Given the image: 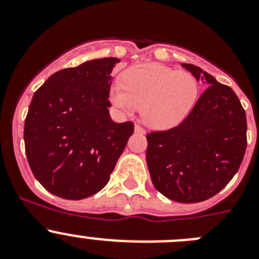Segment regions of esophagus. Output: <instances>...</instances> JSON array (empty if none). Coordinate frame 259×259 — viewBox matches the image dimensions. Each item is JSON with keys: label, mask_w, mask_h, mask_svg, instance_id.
I'll list each match as a JSON object with an SVG mask.
<instances>
[{"label": "esophagus", "mask_w": 259, "mask_h": 259, "mask_svg": "<svg viewBox=\"0 0 259 259\" xmlns=\"http://www.w3.org/2000/svg\"><path fill=\"white\" fill-rule=\"evenodd\" d=\"M135 132H137V134H145V130H144L141 125L136 124V125H135Z\"/></svg>", "instance_id": "esophagus-1"}]
</instances>
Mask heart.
<instances>
[{
	"label": "heart",
	"mask_w": 259,
	"mask_h": 259,
	"mask_svg": "<svg viewBox=\"0 0 259 259\" xmlns=\"http://www.w3.org/2000/svg\"><path fill=\"white\" fill-rule=\"evenodd\" d=\"M198 96L197 79L188 71H175L159 63H141L128 68L122 84L110 89L118 109L131 113L141 108L143 119L154 128L179 124Z\"/></svg>",
	"instance_id": "b5f03b06"
}]
</instances>
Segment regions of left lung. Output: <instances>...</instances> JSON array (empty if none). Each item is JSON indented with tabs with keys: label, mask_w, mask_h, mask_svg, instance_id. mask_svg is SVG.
Masks as SVG:
<instances>
[{
	"label": "left lung",
	"mask_w": 259,
	"mask_h": 259,
	"mask_svg": "<svg viewBox=\"0 0 259 259\" xmlns=\"http://www.w3.org/2000/svg\"><path fill=\"white\" fill-rule=\"evenodd\" d=\"M207 87L176 127L146 135L153 185L176 202L209 200L231 182L246 149V115L236 93L210 74L183 63Z\"/></svg>",
	"instance_id": "1"
}]
</instances>
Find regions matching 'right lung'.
<instances>
[{"instance_id":"add662e5","label":"right lung","mask_w":259,"mask_h":259,"mask_svg":"<svg viewBox=\"0 0 259 259\" xmlns=\"http://www.w3.org/2000/svg\"><path fill=\"white\" fill-rule=\"evenodd\" d=\"M118 58L88 61L53 74L33 95L24 122L29 167L48 192L83 200L101 191L134 134L109 114Z\"/></svg>"}]
</instances>
